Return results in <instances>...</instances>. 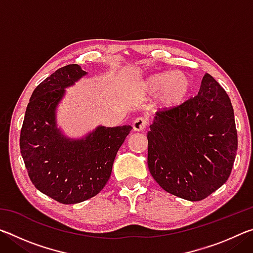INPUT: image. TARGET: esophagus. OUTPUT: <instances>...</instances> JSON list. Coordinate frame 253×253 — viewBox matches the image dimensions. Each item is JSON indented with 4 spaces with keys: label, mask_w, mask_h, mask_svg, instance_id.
<instances>
[{
    "label": "esophagus",
    "mask_w": 253,
    "mask_h": 253,
    "mask_svg": "<svg viewBox=\"0 0 253 253\" xmlns=\"http://www.w3.org/2000/svg\"><path fill=\"white\" fill-rule=\"evenodd\" d=\"M147 126V121L143 117L136 118L134 123H132V130L134 131H142Z\"/></svg>",
    "instance_id": "34e87169"
}]
</instances>
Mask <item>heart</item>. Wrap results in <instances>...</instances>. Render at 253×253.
<instances>
[{"instance_id":"heart-1","label":"heart","mask_w":253,"mask_h":253,"mask_svg":"<svg viewBox=\"0 0 253 253\" xmlns=\"http://www.w3.org/2000/svg\"><path fill=\"white\" fill-rule=\"evenodd\" d=\"M192 89L190 76L184 71H161L147 76L138 84V93L145 99L156 97V106L172 111L185 104Z\"/></svg>"}]
</instances>
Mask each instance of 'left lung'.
I'll use <instances>...</instances> for the list:
<instances>
[{"instance_id": "1", "label": "left lung", "mask_w": 253, "mask_h": 253, "mask_svg": "<svg viewBox=\"0 0 253 253\" xmlns=\"http://www.w3.org/2000/svg\"><path fill=\"white\" fill-rule=\"evenodd\" d=\"M147 132V164L163 190L201 201L229 178L238 149L232 104L205 74L198 96L179 108L156 113Z\"/></svg>"}]
</instances>
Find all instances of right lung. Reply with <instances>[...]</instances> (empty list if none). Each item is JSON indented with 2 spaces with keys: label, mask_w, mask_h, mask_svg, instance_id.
I'll list each match as a JSON object with an SVG mask.
<instances>
[{
  "label": "right lung",
  "mask_w": 253,
  "mask_h": 253,
  "mask_svg": "<svg viewBox=\"0 0 253 253\" xmlns=\"http://www.w3.org/2000/svg\"><path fill=\"white\" fill-rule=\"evenodd\" d=\"M87 75L79 65L58 69L34 89L20 135L21 155L38 190L62 204L91 199L110 177L118 149L130 125L98 126L81 138H70L57 124V108L66 88Z\"/></svg>",
  "instance_id": "right-lung-1"
}]
</instances>
